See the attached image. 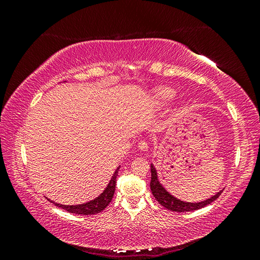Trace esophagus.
Segmentation results:
<instances>
[{
  "label": "esophagus",
  "mask_w": 260,
  "mask_h": 260,
  "mask_svg": "<svg viewBox=\"0 0 260 260\" xmlns=\"http://www.w3.org/2000/svg\"><path fill=\"white\" fill-rule=\"evenodd\" d=\"M138 146H139V148H140L142 152H146L147 149H148V143L146 142V141H140Z\"/></svg>",
  "instance_id": "esophagus-1"
}]
</instances>
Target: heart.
I'll return each instance as SVG.
<instances>
[{
  "label": "heart",
  "mask_w": 260,
  "mask_h": 260,
  "mask_svg": "<svg viewBox=\"0 0 260 260\" xmlns=\"http://www.w3.org/2000/svg\"><path fill=\"white\" fill-rule=\"evenodd\" d=\"M175 94L176 92L172 89L166 88V86H161V88H158L155 91L154 96H155L156 103L164 105V104H167L168 102H170L172 99H174Z\"/></svg>",
  "instance_id": "obj_1"
}]
</instances>
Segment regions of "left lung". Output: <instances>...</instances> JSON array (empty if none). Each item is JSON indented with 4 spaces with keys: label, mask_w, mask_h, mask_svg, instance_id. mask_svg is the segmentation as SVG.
Returning <instances> with one entry per match:
<instances>
[{
    "label": "left lung",
    "mask_w": 260,
    "mask_h": 260,
    "mask_svg": "<svg viewBox=\"0 0 260 260\" xmlns=\"http://www.w3.org/2000/svg\"><path fill=\"white\" fill-rule=\"evenodd\" d=\"M151 191L154 195V198L157 200L161 206L165 208H167L171 211H177V212H185V211H192V210H198L203 207H205L209 205L210 203L216 201L220 195L222 193V190L218 192L216 195L212 196V198L203 201L200 203H188V202H183L181 200L176 199L174 195H171L169 192L165 190V187L159 183L158 177H157V171L156 168L153 166V164L151 165Z\"/></svg>",
    "instance_id": "1"
}]
</instances>
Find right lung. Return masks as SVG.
<instances>
[{
    "instance_id": "right-lung-1",
    "label": "right lung",
    "mask_w": 260,
    "mask_h": 260,
    "mask_svg": "<svg viewBox=\"0 0 260 260\" xmlns=\"http://www.w3.org/2000/svg\"><path fill=\"white\" fill-rule=\"evenodd\" d=\"M120 166L116 169V171L114 172V175L109 181L108 185L106 186L105 190L103 191L100 196H98L96 199H94L88 203L84 204H80V205H61V204H57L54 203L53 201H50L51 203H53L55 206H57L61 209H65L72 214H78V215H95L101 212L102 210H104L108 205L109 203L112 202L113 196L115 193V187H116V179H117V175H118V170H119Z\"/></svg>"
}]
</instances>
